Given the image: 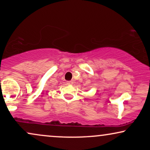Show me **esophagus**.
<instances>
[{"mask_svg":"<svg viewBox=\"0 0 150 150\" xmlns=\"http://www.w3.org/2000/svg\"><path fill=\"white\" fill-rule=\"evenodd\" d=\"M67 85H73V81H67Z\"/></svg>","mask_w":150,"mask_h":150,"instance_id":"34e87169","label":"esophagus"}]
</instances>
